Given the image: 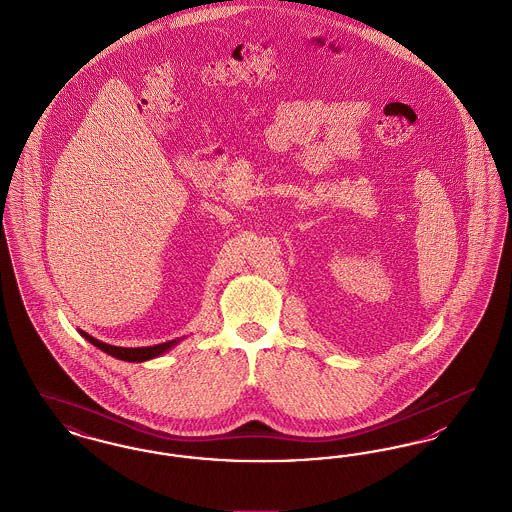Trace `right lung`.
<instances>
[{
    "label": "right lung",
    "mask_w": 512,
    "mask_h": 512,
    "mask_svg": "<svg viewBox=\"0 0 512 512\" xmlns=\"http://www.w3.org/2000/svg\"><path fill=\"white\" fill-rule=\"evenodd\" d=\"M78 333L82 335L85 341H89L91 345H95V347L101 348V350L106 352V354H110V356H114V358H118V360H123V362H146V360L158 358V356L165 354L167 350H171V348L175 347L177 343H181V341H183V339H173V341H165V343L154 345V347L127 348L114 347V345L103 343V341L95 339L93 335L85 333L83 329H78Z\"/></svg>",
    "instance_id": "obj_1"
}]
</instances>
